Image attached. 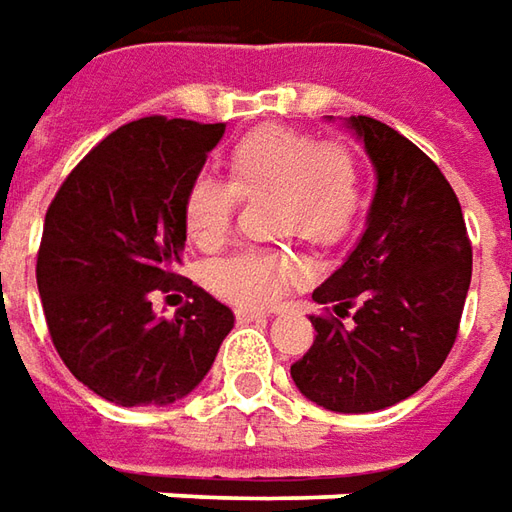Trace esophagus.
I'll return each mask as SVG.
<instances>
[{"label":"esophagus","instance_id":"obj_1","mask_svg":"<svg viewBox=\"0 0 512 512\" xmlns=\"http://www.w3.org/2000/svg\"><path fill=\"white\" fill-rule=\"evenodd\" d=\"M236 323H250V320H267L270 312H262V309H236Z\"/></svg>","mask_w":512,"mask_h":512}]
</instances>
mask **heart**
I'll return each mask as SVG.
<instances>
[{"label":"heart","instance_id":"obj_1","mask_svg":"<svg viewBox=\"0 0 512 512\" xmlns=\"http://www.w3.org/2000/svg\"><path fill=\"white\" fill-rule=\"evenodd\" d=\"M239 197H270V234L301 236L315 248L343 239L362 206V169L343 142L267 125L242 136L228 153V181L197 175L183 192V228L197 248L214 250L231 234ZM306 264L281 248L239 250L206 267V287L236 306H267Z\"/></svg>","mask_w":512,"mask_h":512}]
</instances>
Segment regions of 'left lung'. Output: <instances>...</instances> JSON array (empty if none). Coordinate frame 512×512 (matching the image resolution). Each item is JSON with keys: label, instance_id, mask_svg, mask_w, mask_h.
Instances as JSON below:
<instances>
[{"label": "left lung", "instance_id": "1", "mask_svg": "<svg viewBox=\"0 0 512 512\" xmlns=\"http://www.w3.org/2000/svg\"><path fill=\"white\" fill-rule=\"evenodd\" d=\"M376 169L368 228L315 292V343L290 368L309 401L376 412L418 393L449 357L471 284L463 209L438 164L370 116L345 122ZM352 315L345 327L342 317Z\"/></svg>", "mask_w": 512, "mask_h": 512}]
</instances>
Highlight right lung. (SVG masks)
Masks as SVG:
<instances>
[{
    "label": "right lung",
    "instance_id": "add662e5",
    "mask_svg": "<svg viewBox=\"0 0 512 512\" xmlns=\"http://www.w3.org/2000/svg\"><path fill=\"white\" fill-rule=\"evenodd\" d=\"M225 125L144 116L105 136L49 203L38 292L49 337L77 382L119 407L189 396L214 365L234 312L175 273L186 242L183 192ZM184 289L175 318L155 289Z\"/></svg>",
    "mask_w": 512,
    "mask_h": 512
}]
</instances>
